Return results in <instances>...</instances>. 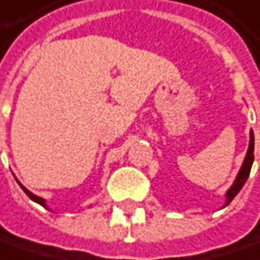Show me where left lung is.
<instances>
[{
  "label": "left lung",
  "instance_id": "left-lung-1",
  "mask_svg": "<svg viewBox=\"0 0 260 260\" xmlns=\"http://www.w3.org/2000/svg\"><path fill=\"white\" fill-rule=\"evenodd\" d=\"M253 151H254V136H253V132H251V133H250V145H248V151H247V155H245V158H244L243 166H241V169H240V174H238V177L235 179V182L232 184V187H231V188L228 190V193H226V198H228L226 205H229V204L232 202V199L240 193V190L243 188V185L245 184L248 175H250V169H251L253 158H254Z\"/></svg>",
  "mask_w": 260,
  "mask_h": 260
}]
</instances>
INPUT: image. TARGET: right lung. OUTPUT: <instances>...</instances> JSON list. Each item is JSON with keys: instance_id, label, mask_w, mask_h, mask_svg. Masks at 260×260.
Wrapping results in <instances>:
<instances>
[{"instance_id": "add662e5", "label": "right lung", "mask_w": 260, "mask_h": 260, "mask_svg": "<svg viewBox=\"0 0 260 260\" xmlns=\"http://www.w3.org/2000/svg\"><path fill=\"white\" fill-rule=\"evenodd\" d=\"M20 187H22V185H20ZM22 190H23V191H25V193L28 194V198H29L31 201H34V202H37V204H40L42 207H46V204H45V199H42V198H39V196H36V194H32V193H31L29 190H26L25 187H22Z\"/></svg>"}]
</instances>
